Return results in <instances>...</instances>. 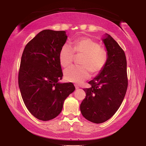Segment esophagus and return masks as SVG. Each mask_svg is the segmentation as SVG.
Masks as SVG:
<instances>
[{
  "instance_id": "obj_1",
  "label": "esophagus",
  "mask_w": 146,
  "mask_h": 146,
  "mask_svg": "<svg viewBox=\"0 0 146 146\" xmlns=\"http://www.w3.org/2000/svg\"><path fill=\"white\" fill-rule=\"evenodd\" d=\"M75 86V88H76V89H78L79 88V86H78V85H77V84H75L74 85Z\"/></svg>"
}]
</instances>
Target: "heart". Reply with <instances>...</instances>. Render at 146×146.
<instances>
[{"label":"heart","mask_w":146,"mask_h":146,"mask_svg":"<svg viewBox=\"0 0 146 146\" xmlns=\"http://www.w3.org/2000/svg\"><path fill=\"white\" fill-rule=\"evenodd\" d=\"M74 54L81 55L80 66H72L64 72L66 80L80 84L90 76L97 75L104 69L108 60V53L104 47L100 46L94 40L88 37H80L76 39L72 47L65 43L59 51L58 59L62 67L70 65L74 58Z\"/></svg>","instance_id":"obj_1"}]
</instances>
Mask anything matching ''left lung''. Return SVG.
<instances>
[{
  "instance_id": "8db88e82",
  "label": "left lung",
  "mask_w": 146,
  "mask_h": 146,
  "mask_svg": "<svg viewBox=\"0 0 146 146\" xmlns=\"http://www.w3.org/2000/svg\"><path fill=\"white\" fill-rule=\"evenodd\" d=\"M108 53L104 69L84 88L86 97L80 104L82 114L95 123L107 121L119 109L126 93L128 80L126 58L116 41L107 35L103 40Z\"/></svg>"
}]
</instances>
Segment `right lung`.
<instances>
[{
    "mask_svg": "<svg viewBox=\"0 0 146 146\" xmlns=\"http://www.w3.org/2000/svg\"><path fill=\"white\" fill-rule=\"evenodd\" d=\"M67 39L66 32L44 30L26 45L19 72V86L24 103L40 120L54 119L75 87L59 83L62 71L59 51Z\"/></svg>",
    "mask_w": 146,
    "mask_h": 146,
    "instance_id": "right-lung-1",
    "label": "right lung"
}]
</instances>
